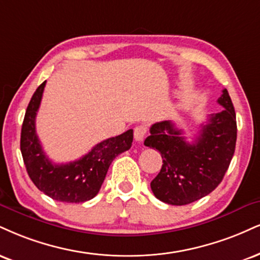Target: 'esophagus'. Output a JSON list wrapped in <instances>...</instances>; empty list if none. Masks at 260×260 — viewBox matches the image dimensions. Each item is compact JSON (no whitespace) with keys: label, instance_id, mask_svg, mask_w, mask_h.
<instances>
[{"label":"esophagus","instance_id":"34e87169","mask_svg":"<svg viewBox=\"0 0 260 260\" xmlns=\"http://www.w3.org/2000/svg\"><path fill=\"white\" fill-rule=\"evenodd\" d=\"M146 132H148V128L143 126V124L142 126L136 127V129H134V139H136L137 142H143L146 136Z\"/></svg>","mask_w":260,"mask_h":260}]
</instances>
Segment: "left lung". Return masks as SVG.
Instances as JSON below:
<instances>
[{
  "label": "left lung",
  "instance_id": "8db88e82",
  "mask_svg": "<svg viewBox=\"0 0 260 260\" xmlns=\"http://www.w3.org/2000/svg\"><path fill=\"white\" fill-rule=\"evenodd\" d=\"M223 110L201 124L199 136L186 142L183 131L171 121L152 124L144 145L160 151L164 165L151 181L160 201L189 205L205 198L220 184L235 152L237 126L233 102L226 89L218 99Z\"/></svg>",
  "mask_w": 260,
  "mask_h": 260
}]
</instances>
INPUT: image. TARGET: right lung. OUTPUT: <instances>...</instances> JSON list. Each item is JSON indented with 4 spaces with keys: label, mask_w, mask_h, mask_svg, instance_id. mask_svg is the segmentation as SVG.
Here are the masks:
<instances>
[{
    "label": "right lung",
    "mask_w": 260,
    "mask_h": 260,
    "mask_svg": "<svg viewBox=\"0 0 260 260\" xmlns=\"http://www.w3.org/2000/svg\"><path fill=\"white\" fill-rule=\"evenodd\" d=\"M46 81L34 93L23 121L20 150L30 179L47 196L65 203H81L99 192L111 162L132 146L133 129L103 140L79 160L57 165L47 157L36 134V115Z\"/></svg>",
    "instance_id": "1"
}]
</instances>
